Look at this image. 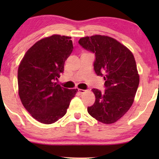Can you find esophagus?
<instances>
[{"instance_id":"obj_1","label":"esophagus","mask_w":159,"mask_h":159,"mask_svg":"<svg viewBox=\"0 0 159 159\" xmlns=\"http://www.w3.org/2000/svg\"><path fill=\"white\" fill-rule=\"evenodd\" d=\"M78 92H79L80 93H81V94H83V93H84L86 92V90H82V89H79V90H78Z\"/></svg>"}]
</instances>
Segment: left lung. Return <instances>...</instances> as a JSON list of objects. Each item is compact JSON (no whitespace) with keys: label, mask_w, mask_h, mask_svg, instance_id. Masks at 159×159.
Here are the masks:
<instances>
[{"label":"left lung","mask_w":159,"mask_h":159,"mask_svg":"<svg viewBox=\"0 0 159 159\" xmlns=\"http://www.w3.org/2000/svg\"><path fill=\"white\" fill-rule=\"evenodd\" d=\"M79 44L95 54L94 70L105 80L103 93L93 89L95 101L88 107L89 114L102 123L116 122L132 106L139 85L140 78L133 54L108 36L82 38Z\"/></svg>","instance_id":"left-lung-1"}]
</instances>
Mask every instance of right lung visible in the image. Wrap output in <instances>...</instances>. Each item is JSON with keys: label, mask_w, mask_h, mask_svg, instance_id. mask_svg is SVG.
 I'll list each match as a JSON object with an SVG mask.
<instances>
[{"label": "right lung", "mask_w": 159, "mask_h": 159, "mask_svg": "<svg viewBox=\"0 0 159 159\" xmlns=\"http://www.w3.org/2000/svg\"><path fill=\"white\" fill-rule=\"evenodd\" d=\"M73 48L70 37L53 34L32 45L19 64V98L39 122L49 125L62 118L77 92L55 82L64 72L65 61Z\"/></svg>", "instance_id": "right-lung-1"}]
</instances>
